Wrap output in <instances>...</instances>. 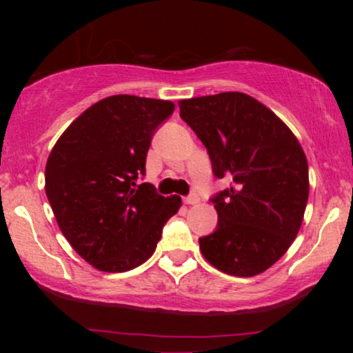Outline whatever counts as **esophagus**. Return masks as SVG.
Wrapping results in <instances>:
<instances>
[{
  "instance_id": "1",
  "label": "esophagus",
  "mask_w": 353,
  "mask_h": 353,
  "mask_svg": "<svg viewBox=\"0 0 353 353\" xmlns=\"http://www.w3.org/2000/svg\"><path fill=\"white\" fill-rule=\"evenodd\" d=\"M183 202H185V204H188V205H194V204H197V202H199V196L190 194V196L183 197Z\"/></svg>"
}]
</instances>
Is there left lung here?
Segmentation results:
<instances>
[{
  "label": "left lung",
  "mask_w": 353,
  "mask_h": 353,
  "mask_svg": "<svg viewBox=\"0 0 353 353\" xmlns=\"http://www.w3.org/2000/svg\"><path fill=\"white\" fill-rule=\"evenodd\" d=\"M178 105L207 148L214 175L231 181L210 199L219 223L199 239L202 255L233 276L263 273L301 230L310 188L301 143L267 105L238 91Z\"/></svg>",
  "instance_id": "8db88e82"
}]
</instances>
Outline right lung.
Listing matches in <instances>:
<instances>
[{
	"label": "right lung",
	"mask_w": 353,
	"mask_h": 353,
	"mask_svg": "<svg viewBox=\"0 0 353 353\" xmlns=\"http://www.w3.org/2000/svg\"><path fill=\"white\" fill-rule=\"evenodd\" d=\"M172 101L115 94L72 122L48 157L45 190L62 234L101 272L122 273L154 254L181 197H163L146 173L152 134Z\"/></svg>",
	"instance_id": "obj_1"
}]
</instances>
